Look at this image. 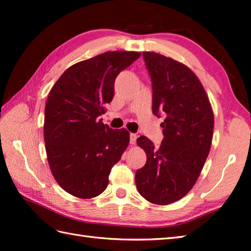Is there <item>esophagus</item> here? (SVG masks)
I'll return each instance as SVG.
<instances>
[{
	"label": "esophagus",
	"instance_id": "34e87169",
	"mask_svg": "<svg viewBox=\"0 0 251 251\" xmlns=\"http://www.w3.org/2000/svg\"><path fill=\"white\" fill-rule=\"evenodd\" d=\"M137 140V135L136 134H130V145H135Z\"/></svg>",
	"mask_w": 251,
	"mask_h": 251
}]
</instances>
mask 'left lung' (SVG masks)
I'll list each match as a JSON object with an SVG mask.
<instances>
[{
  "label": "left lung",
  "mask_w": 251,
  "mask_h": 251,
  "mask_svg": "<svg viewBox=\"0 0 251 251\" xmlns=\"http://www.w3.org/2000/svg\"><path fill=\"white\" fill-rule=\"evenodd\" d=\"M152 79L153 114L165 115L159 148L147 137L137 139L147 163L136 172L140 195L156 205L182 199L199 179L209 154L214 112L195 73L183 63L153 51H143Z\"/></svg>",
  "instance_id": "1"
}]
</instances>
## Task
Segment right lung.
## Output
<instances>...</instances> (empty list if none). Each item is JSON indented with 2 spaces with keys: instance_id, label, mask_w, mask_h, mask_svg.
I'll list each match as a JSON object with an SVG mask.
<instances>
[{
  "instance_id": "add662e5",
  "label": "right lung",
  "mask_w": 251,
  "mask_h": 251,
  "mask_svg": "<svg viewBox=\"0 0 251 251\" xmlns=\"http://www.w3.org/2000/svg\"><path fill=\"white\" fill-rule=\"evenodd\" d=\"M138 51H106L68 68L45 104L44 141L50 172L61 188L78 199L100 195L111 168L128 147L127 129H111L98 116L114 96L121 71Z\"/></svg>"
}]
</instances>
